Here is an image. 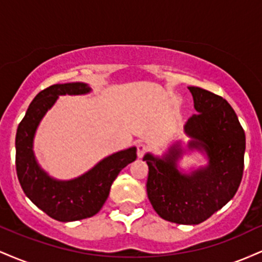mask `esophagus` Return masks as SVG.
<instances>
[{
	"label": "esophagus",
	"instance_id": "1",
	"mask_svg": "<svg viewBox=\"0 0 262 262\" xmlns=\"http://www.w3.org/2000/svg\"><path fill=\"white\" fill-rule=\"evenodd\" d=\"M145 151H146V145L145 144H143V143H139L137 145V155H138V158L139 159H141L144 156V154H145Z\"/></svg>",
	"mask_w": 262,
	"mask_h": 262
}]
</instances>
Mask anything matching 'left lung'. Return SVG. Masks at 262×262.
<instances>
[{
    "label": "left lung",
    "mask_w": 262,
    "mask_h": 262,
    "mask_svg": "<svg viewBox=\"0 0 262 262\" xmlns=\"http://www.w3.org/2000/svg\"><path fill=\"white\" fill-rule=\"evenodd\" d=\"M196 114L183 125L189 138L186 149L177 140L161 156L146 152L148 198L165 221L194 225L208 219L236 193L244 170L245 133L236 113L221 96L188 87ZM197 151L207 165L186 173L182 156Z\"/></svg>",
    "instance_id": "1"
}]
</instances>
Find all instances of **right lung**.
<instances>
[{
  "instance_id": "1",
  "label": "right lung",
  "mask_w": 262,
  "mask_h": 262,
  "mask_svg": "<svg viewBox=\"0 0 262 262\" xmlns=\"http://www.w3.org/2000/svg\"><path fill=\"white\" fill-rule=\"evenodd\" d=\"M91 91L85 82L48 87L35 96L17 129L16 169L23 192L39 209L59 222H75L97 214L116 177L137 159V148L132 146L108 155L87 172L71 180L54 179L39 165L33 145L45 114L59 96L87 95Z\"/></svg>"
}]
</instances>
